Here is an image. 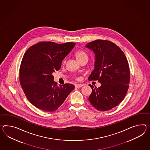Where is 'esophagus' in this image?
I'll use <instances>...</instances> for the list:
<instances>
[{
	"instance_id": "1",
	"label": "esophagus",
	"mask_w": 150,
	"mask_h": 150,
	"mask_svg": "<svg viewBox=\"0 0 150 150\" xmlns=\"http://www.w3.org/2000/svg\"><path fill=\"white\" fill-rule=\"evenodd\" d=\"M83 86H84L83 84H75V87L78 88H81V87H83Z\"/></svg>"
}]
</instances>
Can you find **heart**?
Instances as JSON below:
<instances>
[{
	"instance_id": "b5f03b06",
	"label": "heart",
	"mask_w": 150,
	"mask_h": 150,
	"mask_svg": "<svg viewBox=\"0 0 150 150\" xmlns=\"http://www.w3.org/2000/svg\"><path fill=\"white\" fill-rule=\"evenodd\" d=\"M75 56L76 57L77 59L80 62L82 59L88 58V55L86 54V52H84L83 50H79L77 51L75 54Z\"/></svg>"
}]
</instances>
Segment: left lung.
Masks as SVG:
<instances>
[{"label":"left lung","instance_id":"8db88e82","mask_svg":"<svg viewBox=\"0 0 150 150\" xmlns=\"http://www.w3.org/2000/svg\"><path fill=\"white\" fill-rule=\"evenodd\" d=\"M85 47L95 54L94 69L88 80H98L101 84L99 88L89 84L92 92L88 100L99 110H111L123 100L128 90L130 74L127 59L120 48L110 41L94 40Z\"/></svg>","mask_w":150,"mask_h":150}]
</instances>
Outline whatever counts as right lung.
<instances>
[{
    "mask_svg": "<svg viewBox=\"0 0 150 150\" xmlns=\"http://www.w3.org/2000/svg\"><path fill=\"white\" fill-rule=\"evenodd\" d=\"M75 43L57 44L40 42L30 47L22 59L20 83L25 96L33 106L45 112H53L65 101L75 88L73 84L57 86L52 73L58 71L62 61Z\"/></svg>",
    "mask_w": 150,
    "mask_h": 150,
    "instance_id": "right-lung-1",
    "label": "right lung"
}]
</instances>
